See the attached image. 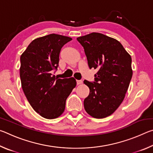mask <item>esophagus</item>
Returning a JSON list of instances; mask_svg holds the SVG:
<instances>
[{
  "label": "esophagus",
  "instance_id": "obj_1",
  "mask_svg": "<svg viewBox=\"0 0 153 153\" xmlns=\"http://www.w3.org/2000/svg\"><path fill=\"white\" fill-rule=\"evenodd\" d=\"M76 82H77V85L82 84V80H76Z\"/></svg>",
  "mask_w": 153,
  "mask_h": 153
}]
</instances>
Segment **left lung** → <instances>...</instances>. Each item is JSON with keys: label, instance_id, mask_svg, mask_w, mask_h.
I'll use <instances>...</instances> for the list:
<instances>
[{"label": "left lung", "instance_id": "8db88e82", "mask_svg": "<svg viewBox=\"0 0 153 153\" xmlns=\"http://www.w3.org/2000/svg\"><path fill=\"white\" fill-rule=\"evenodd\" d=\"M77 40L84 47L90 69H98L94 82L84 81L90 89L84 108L93 117H107L125 98L133 74L131 56L118 40L102 33L93 32Z\"/></svg>", "mask_w": 153, "mask_h": 153}]
</instances>
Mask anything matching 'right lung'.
<instances>
[{
    "instance_id": "obj_1",
    "label": "right lung",
    "mask_w": 153,
    "mask_h": 153,
    "mask_svg": "<svg viewBox=\"0 0 153 153\" xmlns=\"http://www.w3.org/2000/svg\"><path fill=\"white\" fill-rule=\"evenodd\" d=\"M71 38L51 33L33 40L20 57L22 87L36 113L48 120L64 112L67 97L76 86L74 77L60 79L57 69L61 48Z\"/></svg>"
}]
</instances>
